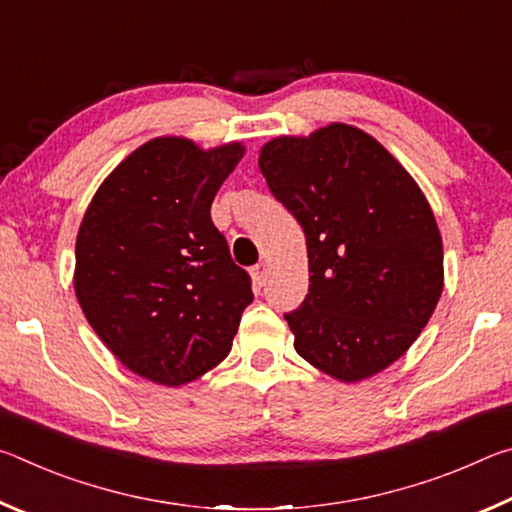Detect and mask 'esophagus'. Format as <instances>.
Segmentation results:
<instances>
[{"label":"esophagus","instance_id":"34e87169","mask_svg":"<svg viewBox=\"0 0 512 512\" xmlns=\"http://www.w3.org/2000/svg\"><path fill=\"white\" fill-rule=\"evenodd\" d=\"M250 275H253V282L255 287H264L266 280H268V264H257L253 271H250Z\"/></svg>","mask_w":512,"mask_h":512}]
</instances>
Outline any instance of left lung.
<instances>
[{
    "label": "left lung",
    "instance_id": "obj_1",
    "mask_svg": "<svg viewBox=\"0 0 512 512\" xmlns=\"http://www.w3.org/2000/svg\"><path fill=\"white\" fill-rule=\"evenodd\" d=\"M268 189L305 230L309 293L287 314L293 348L343 384L386 370L418 339L445 287L443 237L393 153L332 121L259 149Z\"/></svg>",
    "mask_w": 512,
    "mask_h": 512
}]
</instances>
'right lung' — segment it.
<instances>
[{"instance_id": "right-lung-1", "label": "right lung", "mask_w": 512, "mask_h": 512, "mask_svg": "<svg viewBox=\"0 0 512 512\" xmlns=\"http://www.w3.org/2000/svg\"><path fill=\"white\" fill-rule=\"evenodd\" d=\"M246 146L160 135L128 153L76 235L74 293L103 345L144 379L185 386L228 357L250 277L210 207Z\"/></svg>"}]
</instances>
